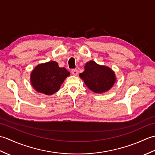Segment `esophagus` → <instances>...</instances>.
Segmentation results:
<instances>
[{
	"mask_svg": "<svg viewBox=\"0 0 155 155\" xmlns=\"http://www.w3.org/2000/svg\"><path fill=\"white\" fill-rule=\"evenodd\" d=\"M71 73H72V74H73L74 76H77L78 74V70H77V69H72Z\"/></svg>",
	"mask_w": 155,
	"mask_h": 155,
	"instance_id": "obj_1",
	"label": "esophagus"
}]
</instances>
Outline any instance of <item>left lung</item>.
Returning a JSON list of instances; mask_svg holds the SVG:
<instances>
[{"mask_svg":"<svg viewBox=\"0 0 155 155\" xmlns=\"http://www.w3.org/2000/svg\"><path fill=\"white\" fill-rule=\"evenodd\" d=\"M80 77L90 90L95 93L108 91L115 83L114 72L110 68L97 64L93 61L87 62Z\"/></svg>","mask_w":155,"mask_h":155,"instance_id":"left-lung-1","label":"left lung"}]
</instances>
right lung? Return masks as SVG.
Here are the masks:
<instances>
[{
	"label": "right lung",
	"instance_id": "obj_1",
	"mask_svg": "<svg viewBox=\"0 0 155 155\" xmlns=\"http://www.w3.org/2000/svg\"><path fill=\"white\" fill-rule=\"evenodd\" d=\"M70 75L65 68L58 67L55 61L37 65L31 72V81L35 89L47 95L58 91L64 79Z\"/></svg>",
	"mask_w": 155,
	"mask_h": 155
}]
</instances>
